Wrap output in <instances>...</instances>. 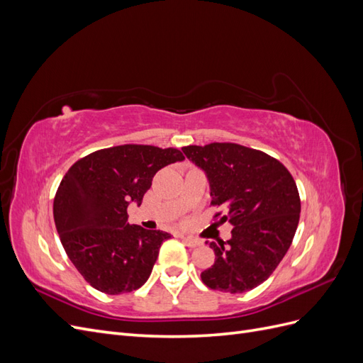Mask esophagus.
<instances>
[{
  "label": "esophagus",
  "instance_id": "obj_1",
  "mask_svg": "<svg viewBox=\"0 0 363 363\" xmlns=\"http://www.w3.org/2000/svg\"><path fill=\"white\" fill-rule=\"evenodd\" d=\"M182 239H183V242L186 244V247H189V248H196V247L201 245V240L194 239L191 236H183Z\"/></svg>",
  "mask_w": 363,
  "mask_h": 363
}]
</instances>
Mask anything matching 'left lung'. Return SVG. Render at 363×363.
<instances>
[{"label":"left lung","instance_id":"8db88e82","mask_svg":"<svg viewBox=\"0 0 363 363\" xmlns=\"http://www.w3.org/2000/svg\"><path fill=\"white\" fill-rule=\"evenodd\" d=\"M206 172L212 206L233 225L225 247L207 242L215 263L201 272L207 288L242 294L265 281L286 255L300 221L301 203L291 172L267 152L230 142L182 148Z\"/></svg>","mask_w":363,"mask_h":363}]
</instances>
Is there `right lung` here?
Here are the masks:
<instances>
[{
  "instance_id": "right-lung-1",
  "label": "right lung",
  "mask_w": 363,
  "mask_h": 363,
  "mask_svg": "<svg viewBox=\"0 0 363 363\" xmlns=\"http://www.w3.org/2000/svg\"><path fill=\"white\" fill-rule=\"evenodd\" d=\"M177 148L118 145L77 160L54 196L60 242L83 279L96 291L118 295L139 289L171 238L127 223L131 201L140 206L155 174L182 162Z\"/></svg>"
}]
</instances>
